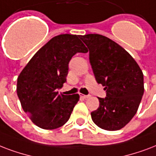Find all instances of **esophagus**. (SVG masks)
<instances>
[{
  "label": "esophagus",
  "instance_id": "obj_1",
  "mask_svg": "<svg viewBox=\"0 0 156 156\" xmlns=\"http://www.w3.org/2000/svg\"><path fill=\"white\" fill-rule=\"evenodd\" d=\"M80 96L81 98H89V95H84V94H80Z\"/></svg>",
  "mask_w": 156,
  "mask_h": 156
}]
</instances>
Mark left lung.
<instances>
[{
  "label": "left lung",
  "mask_w": 156,
  "mask_h": 156,
  "mask_svg": "<svg viewBox=\"0 0 156 156\" xmlns=\"http://www.w3.org/2000/svg\"><path fill=\"white\" fill-rule=\"evenodd\" d=\"M80 39L89 50L95 79L107 92L105 98H98L92 119L102 129H120L137 113L144 93L143 73L133 58L108 37L87 34Z\"/></svg>",
  "instance_id": "left-lung-1"
}]
</instances>
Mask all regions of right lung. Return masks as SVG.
<instances>
[{
    "instance_id": "add662e5",
    "label": "right lung",
    "mask_w": 156,
    "mask_h": 156,
    "mask_svg": "<svg viewBox=\"0 0 156 156\" xmlns=\"http://www.w3.org/2000/svg\"><path fill=\"white\" fill-rule=\"evenodd\" d=\"M79 35L62 34L53 37L34 54L20 72L17 94L23 109L37 126L55 129L69 119L79 101L78 94L58 92L66 82L68 63L76 53L88 49Z\"/></svg>"
}]
</instances>
